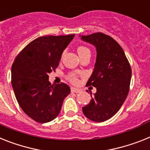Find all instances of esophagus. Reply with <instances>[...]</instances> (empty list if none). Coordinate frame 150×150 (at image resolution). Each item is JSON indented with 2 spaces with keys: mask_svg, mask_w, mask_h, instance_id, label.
I'll return each instance as SVG.
<instances>
[{
  "mask_svg": "<svg viewBox=\"0 0 150 150\" xmlns=\"http://www.w3.org/2000/svg\"><path fill=\"white\" fill-rule=\"evenodd\" d=\"M71 91L72 93H79L80 91H81V90L79 88H71Z\"/></svg>",
  "mask_w": 150,
  "mask_h": 150,
  "instance_id": "1",
  "label": "esophagus"
}]
</instances>
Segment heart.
<instances>
[{
    "instance_id": "obj_1",
    "label": "heart",
    "mask_w": 150,
    "mask_h": 150,
    "mask_svg": "<svg viewBox=\"0 0 150 150\" xmlns=\"http://www.w3.org/2000/svg\"><path fill=\"white\" fill-rule=\"evenodd\" d=\"M77 52L78 54H79V56L80 57H81L82 56L85 55L86 53H89L90 52V50H89L88 48L85 47L84 46H79V47L77 48ZM68 79H69V81H71V82L74 83V84H76L78 82V79L76 77V75L75 74H72V73H70L68 75Z\"/></svg>"
}]
</instances>
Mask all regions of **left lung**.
I'll return each instance as SVG.
<instances>
[{"label":"left lung","instance_id":"1","mask_svg":"<svg viewBox=\"0 0 150 150\" xmlns=\"http://www.w3.org/2000/svg\"><path fill=\"white\" fill-rule=\"evenodd\" d=\"M81 40L96 47L94 69L87 85L95 87L90 102L83 107V114L89 120L103 122L120 110L129 90L131 67L121 46L110 36L95 33L81 36Z\"/></svg>","mask_w":150,"mask_h":150}]
</instances>
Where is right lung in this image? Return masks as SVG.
<instances>
[{
  "label": "right lung",
  "instance_id": "obj_1",
  "mask_svg": "<svg viewBox=\"0 0 150 150\" xmlns=\"http://www.w3.org/2000/svg\"><path fill=\"white\" fill-rule=\"evenodd\" d=\"M75 34L40 36L17 55L11 67V84L19 105L39 123L54 120L70 93L65 83L51 84L49 73L56 70L64 50Z\"/></svg>",
  "mask_w": 150,
  "mask_h": 150
}]
</instances>
